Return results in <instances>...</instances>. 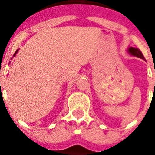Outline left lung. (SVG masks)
Wrapping results in <instances>:
<instances>
[{
  "label": "left lung",
  "mask_w": 155,
  "mask_h": 155,
  "mask_svg": "<svg viewBox=\"0 0 155 155\" xmlns=\"http://www.w3.org/2000/svg\"><path fill=\"white\" fill-rule=\"evenodd\" d=\"M128 51H129V53H130V54H132V55H134V56H136V57H138V58H142V59H144V56H143V54L141 53V51H140L138 48L130 47V48L128 49Z\"/></svg>",
  "instance_id": "left-lung-1"
}]
</instances>
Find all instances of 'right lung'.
Here are the masks:
<instances>
[{"instance_id":"add662e5","label":"right lung","mask_w":155,"mask_h":155,"mask_svg":"<svg viewBox=\"0 0 155 155\" xmlns=\"http://www.w3.org/2000/svg\"><path fill=\"white\" fill-rule=\"evenodd\" d=\"M17 51H18V50H17ZM17 51H15V54H16V53H17ZM15 55H14V56H15Z\"/></svg>"}]
</instances>
